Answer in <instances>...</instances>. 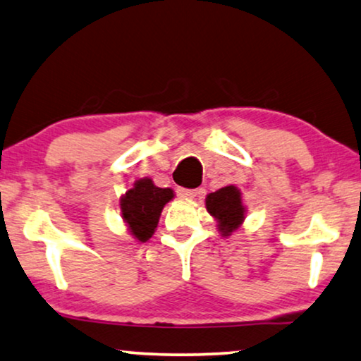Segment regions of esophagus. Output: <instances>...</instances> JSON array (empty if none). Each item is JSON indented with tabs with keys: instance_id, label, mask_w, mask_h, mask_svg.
Returning <instances> with one entry per match:
<instances>
[{
	"instance_id": "34e87169",
	"label": "esophagus",
	"mask_w": 361,
	"mask_h": 361,
	"mask_svg": "<svg viewBox=\"0 0 361 361\" xmlns=\"http://www.w3.org/2000/svg\"><path fill=\"white\" fill-rule=\"evenodd\" d=\"M176 193L180 198H185V200H193L196 195H198V190H188V188H178Z\"/></svg>"
}]
</instances>
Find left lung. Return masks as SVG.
<instances>
[{
    "label": "left lung",
    "instance_id": "left-lung-1",
    "mask_svg": "<svg viewBox=\"0 0 361 361\" xmlns=\"http://www.w3.org/2000/svg\"><path fill=\"white\" fill-rule=\"evenodd\" d=\"M206 209L218 223L221 236H231L246 218V206L243 204L241 190L229 185L206 196Z\"/></svg>",
    "mask_w": 361,
    "mask_h": 361
}]
</instances>
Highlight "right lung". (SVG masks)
Segmentation results:
<instances>
[{
    "mask_svg": "<svg viewBox=\"0 0 361 361\" xmlns=\"http://www.w3.org/2000/svg\"><path fill=\"white\" fill-rule=\"evenodd\" d=\"M175 198L171 188H158L152 178H140L120 196L122 219L135 241L147 243L155 233L161 209Z\"/></svg>",
    "mask_w": 361,
    "mask_h": 361,
    "instance_id": "add662e5",
    "label": "right lung"
}]
</instances>
